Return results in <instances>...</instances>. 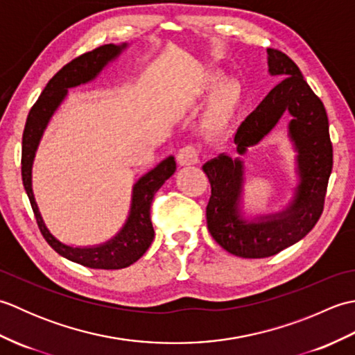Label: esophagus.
I'll list each match as a JSON object with an SVG mask.
<instances>
[{
    "label": "esophagus",
    "instance_id": "obj_1",
    "mask_svg": "<svg viewBox=\"0 0 355 355\" xmlns=\"http://www.w3.org/2000/svg\"><path fill=\"white\" fill-rule=\"evenodd\" d=\"M200 158V150L193 145H186L178 150L177 154V162L180 166H191L198 162Z\"/></svg>",
    "mask_w": 355,
    "mask_h": 355
}]
</instances>
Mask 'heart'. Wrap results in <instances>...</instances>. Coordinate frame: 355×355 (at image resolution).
Here are the masks:
<instances>
[{
	"instance_id": "obj_1",
	"label": "heart",
	"mask_w": 355,
	"mask_h": 355,
	"mask_svg": "<svg viewBox=\"0 0 355 355\" xmlns=\"http://www.w3.org/2000/svg\"><path fill=\"white\" fill-rule=\"evenodd\" d=\"M218 84V79H214L209 84V88L212 89ZM238 101V88L233 84H224L220 89H218L214 107H212V114L216 122H221L229 117L232 110L235 108Z\"/></svg>"
}]
</instances>
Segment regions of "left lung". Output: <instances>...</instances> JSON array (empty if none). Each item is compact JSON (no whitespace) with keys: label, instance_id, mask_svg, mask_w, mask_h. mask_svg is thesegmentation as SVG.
<instances>
[{"label":"left lung","instance_id":"8db88e82","mask_svg":"<svg viewBox=\"0 0 355 355\" xmlns=\"http://www.w3.org/2000/svg\"><path fill=\"white\" fill-rule=\"evenodd\" d=\"M268 71L284 80L267 94L235 135L238 153L258 145L277 125L285 111L293 116L290 137L297 150L300 183L296 198L285 212L247 223L239 215L243 163L220 155L202 166L210 183L206 207L207 229L224 250L241 258H267L296 244L323 212L328 180L333 171V143L327 110L306 84L299 67L276 49H267Z\"/></svg>","mask_w":355,"mask_h":355}]
</instances>
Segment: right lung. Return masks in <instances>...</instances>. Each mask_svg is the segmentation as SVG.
<instances>
[{
	"label": "right lung",
	"instance_id": "add662e5",
	"mask_svg": "<svg viewBox=\"0 0 355 355\" xmlns=\"http://www.w3.org/2000/svg\"><path fill=\"white\" fill-rule=\"evenodd\" d=\"M125 47L126 44H105L92 51H87L84 55L74 58L71 62L64 65L49 80V84L44 88L40 99L35 102L32 110H30L26 120L24 132H22V184H24L30 205H32L37 227H40L44 239L47 241L53 250L69 261L80 263V266L88 268H125L130 267L131 263L139 261L145 254L154 239V227L153 221H150V205H153L155 192L175 172V160H173V157H168L157 168L148 172L145 177H141L135 183L130 218H128L125 227L120 230L114 239H111L107 244L85 248L70 247L59 243L49 232V229L45 227L32 192V163L37 143L41 140L45 126H47L53 112L59 107V103L64 101V97L67 96V89L94 79L103 67L111 59H114Z\"/></svg>",
	"mask_w": 355,
	"mask_h": 355
}]
</instances>
